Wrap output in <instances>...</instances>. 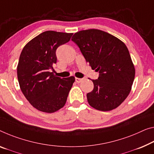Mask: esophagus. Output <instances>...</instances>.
Masks as SVG:
<instances>
[{"label":"esophagus","mask_w":154,"mask_h":154,"mask_svg":"<svg viewBox=\"0 0 154 154\" xmlns=\"http://www.w3.org/2000/svg\"><path fill=\"white\" fill-rule=\"evenodd\" d=\"M82 80H83V79H79V78H75V81H76V82H78V83H80V82H81L82 81Z\"/></svg>","instance_id":"obj_1"}]
</instances>
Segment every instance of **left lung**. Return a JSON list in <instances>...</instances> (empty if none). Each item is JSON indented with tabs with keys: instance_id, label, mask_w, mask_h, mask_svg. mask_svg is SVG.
<instances>
[{
	"instance_id": "left-lung-1",
	"label": "left lung",
	"mask_w": 154,
	"mask_h": 154,
	"mask_svg": "<svg viewBox=\"0 0 154 154\" xmlns=\"http://www.w3.org/2000/svg\"><path fill=\"white\" fill-rule=\"evenodd\" d=\"M72 41L92 69L99 72L91 80L93 91L87 101L96 109L107 112L118 107L128 96L135 77V68L123 42L103 31L91 29L75 33Z\"/></svg>"
}]
</instances>
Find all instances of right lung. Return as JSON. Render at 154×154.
<instances>
[{"label":"right lung","instance_id":"right-lung-1","mask_svg":"<svg viewBox=\"0 0 154 154\" xmlns=\"http://www.w3.org/2000/svg\"><path fill=\"white\" fill-rule=\"evenodd\" d=\"M72 35L46 31L28 42L20 54L17 67L20 89L31 105L41 112L54 113L65 105L75 78L62 79L50 71L57 60L56 49L69 42Z\"/></svg>","mask_w":154,"mask_h":154}]
</instances>
